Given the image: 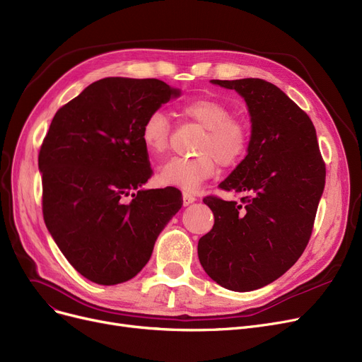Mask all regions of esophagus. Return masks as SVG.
<instances>
[{
    "mask_svg": "<svg viewBox=\"0 0 362 362\" xmlns=\"http://www.w3.org/2000/svg\"><path fill=\"white\" fill-rule=\"evenodd\" d=\"M182 197H183V206H189V204L197 201V198L192 194H189V192H183Z\"/></svg>",
    "mask_w": 362,
    "mask_h": 362,
    "instance_id": "34e87169",
    "label": "esophagus"
}]
</instances>
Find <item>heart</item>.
<instances>
[{"label": "heart", "instance_id": "heart-1", "mask_svg": "<svg viewBox=\"0 0 362 362\" xmlns=\"http://www.w3.org/2000/svg\"><path fill=\"white\" fill-rule=\"evenodd\" d=\"M180 114L204 129L197 155L175 156L158 170L163 185L176 186L185 191H197L211 179L218 164L226 168L238 165L250 148L248 124L230 115V107L213 98H197L180 106ZM171 124L163 111H155L146 117L140 129L144 146L153 156H163L170 146Z\"/></svg>", "mask_w": 362, "mask_h": 362}]
</instances>
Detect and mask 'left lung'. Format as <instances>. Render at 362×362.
<instances>
[{"label": "left lung", "mask_w": 362, "mask_h": 362, "mask_svg": "<svg viewBox=\"0 0 362 362\" xmlns=\"http://www.w3.org/2000/svg\"><path fill=\"white\" fill-rule=\"evenodd\" d=\"M238 91L251 115L245 158L209 195L213 229L198 241L204 271L218 286L250 291L286 274L305 251L325 185V164L310 118L276 86L259 80H211Z\"/></svg>", "instance_id": "left-lung-1"}]
</instances>
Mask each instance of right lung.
Returning a JSON list of instances; mask_svg holds the SVG:
<instances>
[{"mask_svg":"<svg viewBox=\"0 0 362 362\" xmlns=\"http://www.w3.org/2000/svg\"><path fill=\"white\" fill-rule=\"evenodd\" d=\"M171 96L179 90L155 78H103L59 109L42 140L45 226L96 284L115 286L142 271L182 207L176 187L139 189L152 176L140 129Z\"/></svg>","mask_w":362,"mask_h":362,"instance_id":"obj_1","label":"right lung"}]
</instances>
